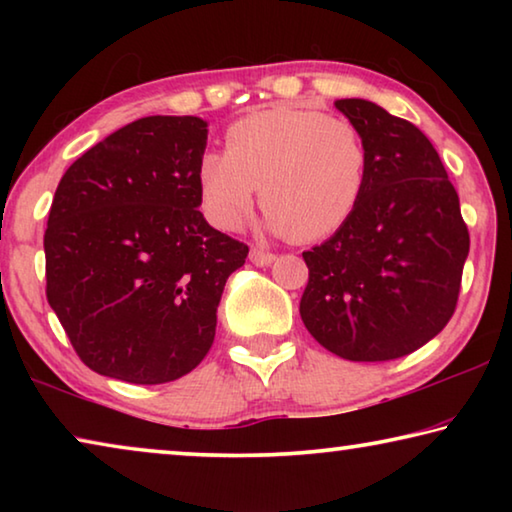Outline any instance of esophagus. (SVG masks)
<instances>
[{
    "label": "esophagus",
    "instance_id": "1",
    "mask_svg": "<svg viewBox=\"0 0 512 512\" xmlns=\"http://www.w3.org/2000/svg\"><path fill=\"white\" fill-rule=\"evenodd\" d=\"M250 262H253L255 266H268L275 262V255L268 253V250L264 248H250V255H248Z\"/></svg>",
    "mask_w": 512,
    "mask_h": 512
}]
</instances>
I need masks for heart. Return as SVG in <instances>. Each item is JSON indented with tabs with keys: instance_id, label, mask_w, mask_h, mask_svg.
<instances>
[{
	"instance_id": "1",
	"label": "heart",
	"mask_w": 512,
	"mask_h": 512,
	"mask_svg": "<svg viewBox=\"0 0 512 512\" xmlns=\"http://www.w3.org/2000/svg\"><path fill=\"white\" fill-rule=\"evenodd\" d=\"M368 173V142L357 124L275 106L235 121L225 151L198 158L196 183L214 228H239L259 189L268 230L314 241L348 223L366 194Z\"/></svg>"
}]
</instances>
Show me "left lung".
Segmentation results:
<instances>
[{
  "mask_svg": "<svg viewBox=\"0 0 512 512\" xmlns=\"http://www.w3.org/2000/svg\"><path fill=\"white\" fill-rule=\"evenodd\" d=\"M368 142L370 173L348 223L305 250L309 334L348 361H391L452 318L470 235L438 151L418 126L366 99L334 103Z\"/></svg>",
  "mask_w": 512,
  "mask_h": 512,
  "instance_id": "1",
  "label": "left lung"
}]
</instances>
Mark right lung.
Returning <instances> with one entry per match:
<instances>
[{"instance_id": "right-lung-1", "label": "right lung", "mask_w": 512, "mask_h": 512, "mask_svg": "<svg viewBox=\"0 0 512 512\" xmlns=\"http://www.w3.org/2000/svg\"><path fill=\"white\" fill-rule=\"evenodd\" d=\"M201 117H142L60 178L45 232L47 300L90 370L164 384L210 352L248 246L198 212Z\"/></svg>"}]
</instances>
